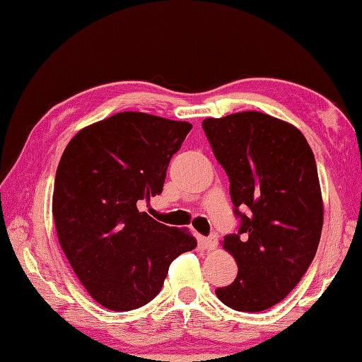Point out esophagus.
I'll return each instance as SVG.
<instances>
[{"instance_id": "esophagus-1", "label": "esophagus", "mask_w": 362, "mask_h": 362, "mask_svg": "<svg viewBox=\"0 0 362 362\" xmlns=\"http://www.w3.org/2000/svg\"><path fill=\"white\" fill-rule=\"evenodd\" d=\"M201 244H203L204 249L214 250V249L217 247V244H218L217 235H211V236H207V238H203V241H201Z\"/></svg>"}]
</instances>
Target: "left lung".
<instances>
[{
	"mask_svg": "<svg viewBox=\"0 0 362 362\" xmlns=\"http://www.w3.org/2000/svg\"><path fill=\"white\" fill-rule=\"evenodd\" d=\"M203 129L241 218L238 233L222 243L236 260L238 276L216 293L236 311L268 310L300 283L321 240L315 155L296 126L260 112L206 118Z\"/></svg>",
	"mask_w": 362,
	"mask_h": 362,
	"instance_id": "8db88e82",
	"label": "left lung"
}]
</instances>
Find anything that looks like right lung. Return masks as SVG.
<instances>
[{
    "mask_svg": "<svg viewBox=\"0 0 362 362\" xmlns=\"http://www.w3.org/2000/svg\"><path fill=\"white\" fill-rule=\"evenodd\" d=\"M187 121L122 112L79 131L60 158L52 194L57 238L73 272L112 311L155 298L175 257L196 247L187 230L139 206L163 192Z\"/></svg>",
    "mask_w": 362,
    "mask_h": 362,
    "instance_id": "obj_1",
    "label": "right lung"
}]
</instances>
